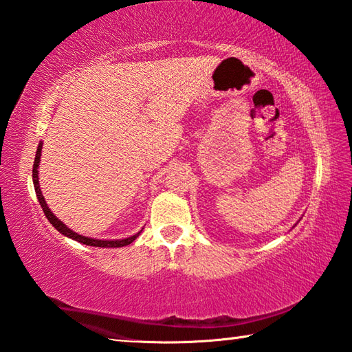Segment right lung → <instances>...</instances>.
<instances>
[{"instance_id":"1","label":"right lung","mask_w":352,"mask_h":352,"mask_svg":"<svg viewBox=\"0 0 352 352\" xmlns=\"http://www.w3.org/2000/svg\"><path fill=\"white\" fill-rule=\"evenodd\" d=\"M41 153H42V143H38L37 147V152H36V158H34V166H33V184H34V190L37 194V199L38 203H41V206L43 209V212L48 218L50 223L56 228L61 235H65L67 238H72L78 242H81V244L85 245H91V247H124V245H129L131 242H134L137 239V236L140 235L142 232L135 233L134 236H129V238H124V239H116V241H102V239H93V238H87V236H82V235H78L74 230H70L66 224L61 223L58 218L51 212V209L48 208L45 201V197L42 196V191H41V185H38V173H37V168H38V162H41Z\"/></svg>"}]
</instances>
